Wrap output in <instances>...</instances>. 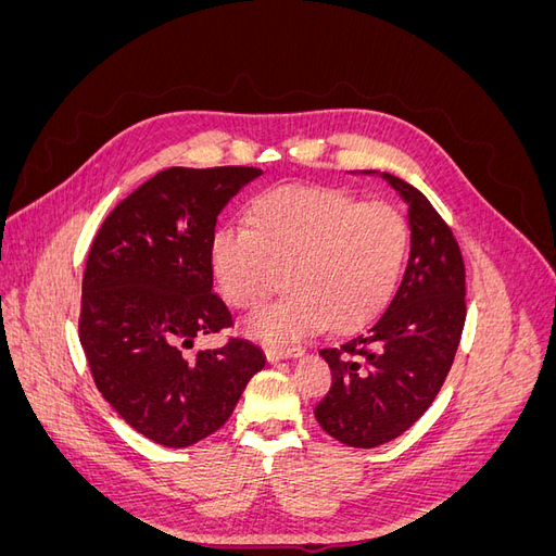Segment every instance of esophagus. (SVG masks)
<instances>
[{"label":"esophagus","instance_id":"obj_1","mask_svg":"<svg viewBox=\"0 0 556 556\" xmlns=\"http://www.w3.org/2000/svg\"><path fill=\"white\" fill-rule=\"evenodd\" d=\"M264 355L268 362H278V359H288V357H299L304 355L301 348H276V345H264Z\"/></svg>","mask_w":556,"mask_h":556}]
</instances>
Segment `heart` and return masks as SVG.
Returning <instances> with one entry per match:
<instances>
[{
    "instance_id": "obj_1",
    "label": "heart",
    "mask_w": 556,
    "mask_h": 556,
    "mask_svg": "<svg viewBox=\"0 0 556 556\" xmlns=\"http://www.w3.org/2000/svg\"><path fill=\"white\" fill-rule=\"evenodd\" d=\"M248 227L211 239V266L229 306L257 308L280 271L290 292L245 323L266 345L368 323L390 301L408 252V227L387 204H359L333 188L278 185L248 211Z\"/></svg>"
}]
</instances>
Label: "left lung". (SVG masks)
<instances>
[{
  "label": "left lung",
  "mask_w": 556,
  "mask_h": 556,
  "mask_svg": "<svg viewBox=\"0 0 556 556\" xmlns=\"http://www.w3.org/2000/svg\"><path fill=\"white\" fill-rule=\"evenodd\" d=\"M380 178L408 206L406 274L371 325L319 350L331 387L315 419L350 447H378L425 415L447 378L466 319L464 260L452 229L410 182L384 172Z\"/></svg>",
  "instance_id": "left-lung-1"
}]
</instances>
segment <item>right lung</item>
Wrapping results in <instances>:
<instances>
[{"instance_id": "add662e5", "label": "right lung", "mask_w": 556, "mask_h": 556, "mask_svg": "<svg viewBox=\"0 0 556 556\" xmlns=\"http://www.w3.org/2000/svg\"><path fill=\"white\" fill-rule=\"evenodd\" d=\"M257 176L255 166L164 169L109 213L88 252L78 339L94 384L164 447L220 429L266 364L245 339L185 352L197 336L231 327L213 294L211 239L229 199Z\"/></svg>"}]
</instances>
